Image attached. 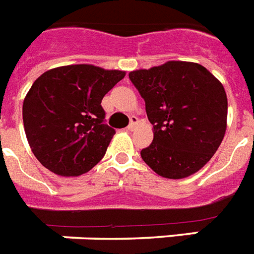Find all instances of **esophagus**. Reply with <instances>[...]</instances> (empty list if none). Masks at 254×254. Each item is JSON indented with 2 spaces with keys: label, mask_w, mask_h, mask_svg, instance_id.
<instances>
[{
  "label": "esophagus",
  "mask_w": 254,
  "mask_h": 254,
  "mask_svg": "<svg viewBox=\"0 0 254 254\" xmlns=\"http://www.w3.org/2000/svg\"><path fill=\"white\" fill-rule=\"evenodd\" d=\"M137 122L139 121H137L136 117L129 118V125L127 126V129H128V131H133V129H135V127H136Z\"/></svg>",
  "instance_id": "1"
}]
</instances>
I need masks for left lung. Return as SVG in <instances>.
Listing matches in <instances>:
<instances>
[{"label": "left lung", "instance_id": "1", "mask_svg": "<svg viewBox=\"0 0 254 254\" xmlns=\"http://www.w3.org/2000/svg\"><path fill=\"white\" fill-rule=\"evenodd\" d=\"M145 102L155 136L140 152L153 172L165 178L191 176L210 161L227 127L223 85L196 63L168 62L128 74Z\"/></svg>", "mask_w": 254, "mask_h": 254}]
</instances>
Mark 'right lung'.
<instances>
[{"instance_id":"obj_1","label":"right lung","mask_w":254,"mask_h":254,"mask_svg":"<svg viewBox=\"0 0 254 254\" xmlns=\"http://www.w3.org/2000/svg\"><path fill=\"white\" fill-rule=\"evenodd\" d=\"M80 64L47 70L23 101V125L32 153L59 176H80L106 153L115 129L105 123L102 98L125 77Z\"/></svg>"}]
</instances>
